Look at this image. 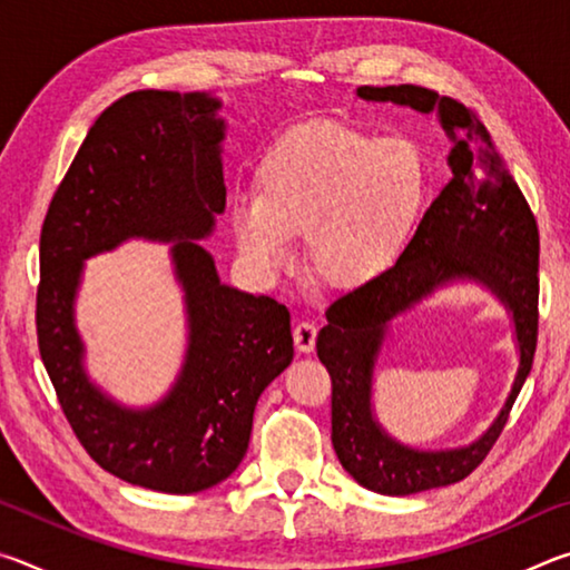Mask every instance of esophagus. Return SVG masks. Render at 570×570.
<instances>
[{
	"label": "esophagus",
	"instance_id": "1",
	"mask_svg": "<svg viewBox=\"0 0 570 570\" xmlns=\"http://www.w3.org/2000/svg\"><path fill=\"white\" fill-rule=\"evenodd\" d=\"M316 324H312V322H298L296 326H294V344H296V350L298 352H304V354H308V352H314V346H316Z\"/></svg>",
	"mask_w": 570,
	"mask_h": 570
}]
</instances>
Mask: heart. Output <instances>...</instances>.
Here are the masks:
<instances>
[{
  "label": "heart",
  "instance_id": "1",
  "mask_svg": "<svg viewBox=\"0 0 570 570\" xmlns=\"http://www.w3.org/2000/svg\"><path fill=\"white\" fill-rule=\"evenodd\" d=\"M428 193V163L414 142L304 122L266 150L256 196L234 198L230 228L240 256L266 276L294 262V236L306 234L308 272L350 292L397 264Z\"/></svg>",
  "mask_w": 570,
  "mask_h": 570
}]
</instances>
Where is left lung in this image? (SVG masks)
<instances>
[{"label": "left lung", "mask_w": 570, "mask_h": 570, "mask_svg": "<svg viewBox=\"0 0 570 570\" xmlns=\"http://www.w3.org/2000/svg\"><path fill=\"white\" fill-rule=\"evenodd\" d=\"M356 95L417 112L438 110L452 140V178L397 264L380 282L336 298L316 340V354L332 377V445L342 468L374 493L412 495L465 480L505 428L538 342V224L485 125L465 105L417 85H364ZM452 281H478L509 308L521 352L519 374L504 410L475 443L414 451L390 439L373 417V364L393 316Z\"/></svg>", "instance_id": "obj_1"}]
</instances>
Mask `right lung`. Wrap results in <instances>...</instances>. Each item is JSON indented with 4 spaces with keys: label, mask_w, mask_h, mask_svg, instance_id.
<instances>
[{
    "label": "right lung",
    "mask_w": 570,
    "mask_h": 570,
    "mask_svg": "<svg viewBox=\"0 0 570 570\" xmlns=\"http://www.w3.org/2000/svg\"><path fill=\"white\" fill-rule=\"evenodd\" d=\"M218 108L206 92L138 90L115 100L55 190L40 236L37 342L67 422L102 470L173 495L214 488L240 465L258 397L294 360L288 308L220 284L198 244L226 208ZM128 237L177 240L171 257L189 320L177 384L142 411L89 382L73 326L83 262Z\"/></svg>",
    "instance_id": "obj_1"
}]
</instances>
